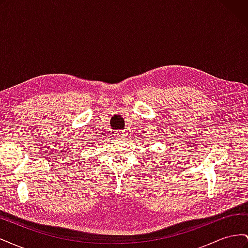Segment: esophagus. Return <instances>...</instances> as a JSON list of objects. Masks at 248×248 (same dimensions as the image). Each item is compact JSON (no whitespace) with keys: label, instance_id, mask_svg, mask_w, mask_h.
<instances>
[{"label":"esophagus","instance_id":"34e87169","mask_svg":"<svg viewBox=\"0 0 248 248\" xmlns=\"http://www.w3.org/2000/svg\"><path fill=\"white\" fill-rule=\"evenodd\" d=\"M115 136H116V138H117L118 140H123L125 134H124L123 131H117V132L115 133Z\"/></svg>","mask_w":248,"mask_h":248}]
</instances>
